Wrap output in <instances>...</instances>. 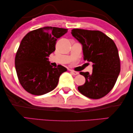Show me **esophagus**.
<instances>
[{
  "mask_svg": "<svg viewBox=\"0 0 133 133\" xmlns=\"http://www.w3.org/2000/svg\"><path fill=\"white\" fill-rule=\"evenodd\" d=\"M71 72L73 74V75H77L78 74H79V72H77V71H73V70H71Z\"/></svg>",
  "mask_w": 133,
  "mask_h": 133,
  "instance_id": "34e87169",
  "label": "esophagus"
}]
</instances>
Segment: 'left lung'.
<instances>
[{"mask_svg": "<svg viewBox=\"0 0 133 133\" xmlns=\"http://www.w3.org/2000/svg\"><path fill=\"white\" fill-rule=\"evenodd\" d=\"M71 34L82 46L83 60L93 63L91 74L80 72L86 81L78 90L90 99L103 97L113 88L121 71L117 46L100 31L73 29Z\"/></svg>", "mask_w": 133, "mask_h": 133, "instance_id": "1", "label": "left lung"}]
</instances>
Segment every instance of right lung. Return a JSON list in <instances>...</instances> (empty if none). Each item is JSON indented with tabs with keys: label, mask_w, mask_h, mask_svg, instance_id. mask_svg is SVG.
I'll return each instance as SVG.
<instances>
[{
	"label": "right lung",
	"mask_w": 133,
	"mask_h": 133,
	"mask_svg": "<svg viewBox=\"0 0 133 133\" xmlns=\"http://www.w3.org/2000/svg\"><path fill=\"white\" fill-rule=\"evenodd\" d=\"M67 29L45 26L29 32L22 40L15 57L17 75L27 92L41 96L57 87L60 76L67 69L62 65L52 67L49 56L56 50L58 38Z\"/></svg>",
	"instance_id": "1"
}]
</instances>
